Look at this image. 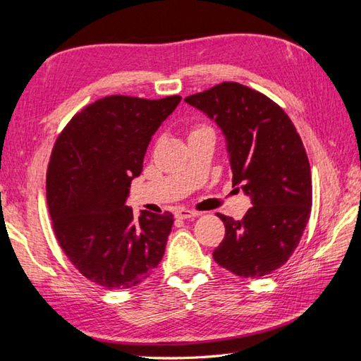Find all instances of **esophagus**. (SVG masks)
Masks as SVG:
<instances>
[{"mask_svg": "<svg viewBox=\"0 0 361 361\" xmlns=\"http://www.w3.org/2000/svg\"><path fill=\"white\" fill-rule=\"evenodd\" d=\"M200 215H201L200 212H195V210H190V209H178L174 212V216L179 218V219L195 218V216H200Z\"/></svg>", "mask_w": 361, "mask_h": 361, "instance_id": "34e87169", "label": "esophagus"}]
</instances>
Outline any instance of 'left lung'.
Returning <instances> with one entry per match:
<instances>
[{
    "label": "left lung",
    "instance_id": "8db88e82",
    "mask_svg": "<svg viewBox=\"0 0 361 361\" xmlns=\"http://www.w3.org/2000/svg\"><path fill=\"white\" fill-rule=\"evenodd\" d=\"M185 102L221 129L233 185L252 202L241 221L218 215L226 235L213 259L240 277L273 273L298 247L310 218L312 173L302 140L276 102L238 82Z\"/></svg>",
    "mask_w": 361,
    "mask_h": 361
}]
</instances>
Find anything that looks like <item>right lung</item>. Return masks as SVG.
I'll return each mask as SVG.
<instances>
[{"mask_svg": "<svg viewBox=\"0 0 361 361\" xmlns=\"http://www.w3.org/2000/svg\"><path fill=\"white\" fill-rule=\"evenodd\" d=\"M101 98L73 118L48 165L47 201L59 245L80 274L107 290L143 282L165 254L173 215L126 205L152 135L180 102Z\"/></svg>", "mask_w": 361, "mask_h": 361, "instance_id": "1", "label": "right lung"}]
</instances>
